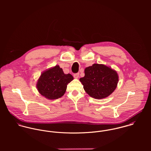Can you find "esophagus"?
Wrapping results in <instances>:
<instances>
[{"label":"esophagus","instance_id":"obj_1","mask_svg":"<svg viewBox=\"0 0 151 151\" xmlns=\"http://www.w3.org/2000/svg\"><path fill=\"white\" fill-rule=\"evenodd\" d=\"M74 77L75 78H78V77H79V73H75V74H74Z\"/></svg>","mask_w":151,"mask_h":151}]
</instances>
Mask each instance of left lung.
I'll return each instance as SVG.
<instances>
[{
    "instance_id": "8db88e82",
    "label": "left lung",
    "mask_w": 151,
    "mask_h": 151,
    "mask_svg": "<svg viewBox=\"0 0 151 151\" xmlns=\"http://www.w3.org/2000/svg\"><path fill=\"white\" fill-rule=\"evenodd\" d=\"M85 76L80 79L84 89L91 97L100 99L110 95L119 81L117 72L106 65L93 64L85 69Z\"/></svg>"
}]
</instances>
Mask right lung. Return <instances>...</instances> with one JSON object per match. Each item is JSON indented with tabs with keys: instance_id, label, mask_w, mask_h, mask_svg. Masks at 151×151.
<instances>
[{
	"instance_id": "right-lung-1",
	"label": "right lung",
	"mask_w": 151,
	"mask_h": 151,
	"mask_svg": "<svg viewBox=\"0 0 151 151\" xmlns=\"http://www.w3.org/2000/svg\"><path fill=\"white\" fill-rule=\"evenodd\" d=\"M73 80V77L70 74H65L62 68L57 65L42 73L37 87L46 98L56 99L65 94L67 84Z\"/></svg>"
}]
</instances>
